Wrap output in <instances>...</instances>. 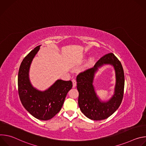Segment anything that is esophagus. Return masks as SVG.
Instances as JSON below:
<instances>
[{
	"instance_id": "1",
	"label": "esophagus",
	"mask_w": 146,
	"mask_h": 146,
	"mask_svg": "<svg viewBox=\"0 0 146 146\" xmlns=\"http://www.w3.org/2000/svg\"><path fill=\"white\" fill-rule=\"evenodd\" d=\"M72 82H73V87L74 88L76 86V81L75 79H73L72 80Z\"/></svg>"
}]
</instances>
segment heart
Masks as SVG:
<instances>
[{"mask_svg": "<svg viewBox=\"0 0 146 146\" xmlns=\"http://www.w3.org/2000/svg\"><path fill=\"white\" fill-rule=\"evenodd\" d=\"M86 58V56L84 55V58ZM96 59L95 57L92 56V57L90 58L87 60L85 64L83 65V66L81 68V71L82 72H86L90 70V69H91L92 68H94V66H95V65L96 64Z\"/></svg>", "mask_w": 146, "mask_h": 146, "instance_id": "1", "label": "heart"}]
</instances>
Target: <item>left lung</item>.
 <instances>
[{
    "label": "left lung",
    "instance_id": "1",
    "mask_svg": "<svg viewBox=\"0 0 146 146\" xmlns=\"http://www.w3.org/2000/svg\"><path fill=\"white\" fill-rule=\"evenodd\" d=\"M110 64L115 71L116 84L114 94L107 101H102L97 95L93 86L95 74L99 68ZM124 73L120 61L113 54L102 57L93 68L80 73L77 77V88L78 91V103L81 112L88 118L99 121L112 115L120 106L123 95Z\"/></svg>",
    "mask_w": 146,
    "mask_h": 146
}]
</instances>
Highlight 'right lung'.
I'll return each mask as SVG.
<instances>
[{
	"label": "right lung",
	"mask_w": 146,
	"mask_h": 146,
	"mask_svg": "<svg viewBox=\"0 0 146 146\" xmlns=\"http://www.w3.org/2000/svg\"><path fill=\"white\" fill-rule=\"evenodd\" d=\"M38 46L32 50L21 64L18 76L19 96L23 106L34 117L46 121L54 117L61 109L68 92L72 88L71 81L57 80L44 91L31 84L29 69L33 59L40 50Z\"/></svg>",
	"instance_id": "add662e5"
}]
</instances>
